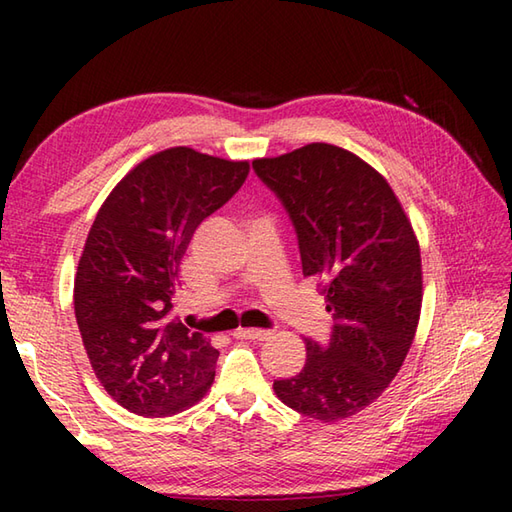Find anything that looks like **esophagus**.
<instances>
[{
    "mask_svg": "<svg viewBox=\"0 0 512 512\" xmlns=\"http://www.w3.org/2000/svg\"><path fill=\"white\" fill-rule=\"evenodd\" d=\"M270 330H262V328H239L233 332L235 339H246V341H266L270 339Z\"/></svg>",
    "mask_w": 512,
    "mask_h": 512,
    "instance_id": "obj_1",
    "label": "esophagus"
}]
</instances>
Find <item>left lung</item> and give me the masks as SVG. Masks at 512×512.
<instances>
[{
  "label": "left lung",
  "instance_id": "obj_1",
  "mask_svg": "<svg viewBox=\"0 0 512 512\" xmlns=\"http://www.w3.org/2000/svg\"><path fill=\"white\" fill-rule=\"evenodd\" d=\"M253 169L297 228L303 275L323 281L334 328L306 339V365L275 380L303 416L339 422L383 394L405 363L422 310V259L411 220L383 173L328 143L255 158Z\"/></svg>",
  "mask_w": 512,
  "mask_h": 512
}]
</instances>
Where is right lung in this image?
<instances>
[{"instance_id": "1", "label": "right lung", "mask_w": 512, "mask_h": 512, "mask_svg": "<svg viewBox=\"0 0 512 512\" xmlns=\"http://www.w3.org/2000/svg\"><path fill=\"white\" fill-rule=\"evenodd\" d=\"M248 171V160L169 147L138 162L96 213L76 266L74 314L96 378L127 411L167 418L211 389L217 350L173 319V301L195 228Z\"/></svg>"}]
</instances>
